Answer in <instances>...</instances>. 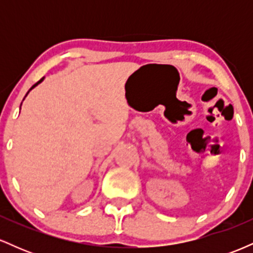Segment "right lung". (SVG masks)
Instances as JSON below:
<instances>
[{"label": "right lung", "instance_id": "add662e5", "mask_svg": "<svg viewBox=\"0 0 253 253\" xmlns=\"http://www.w3.org/2000/svg\"><path fill=\"white\" fill-rule=\"evenodd\" d=\"M43 78H45V77H42V80H40V81H39V82H37L36 84H34V85H33V86H32V88H31L30 90H28V92H30V91H31V90H32V89H33V88H36V86L38 85V84H39V83H42V81H43ZM28 92H27V94H26V96H27V95H28ZM26 96H25V97H26ZM24 100H25V98H24ZM21 104H22V103H21Z\"/></svg>", "mask_w": 253, "mask_h": 253}]
</instances>
